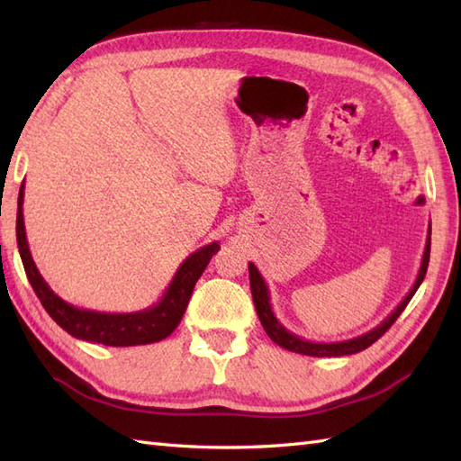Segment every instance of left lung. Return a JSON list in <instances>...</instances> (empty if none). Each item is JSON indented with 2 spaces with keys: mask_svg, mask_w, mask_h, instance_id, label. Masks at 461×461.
I'll list each match as a JSON object with an SVG mask.
<instances>
[{
  "mask_svg": "<svg viewBox=\"0 0 461 461\" xmlns=\"http://www.w3.org/2000/svg\"><path fill=\"white\" fill-rule=\"evenodd\" d=\"M429 236H432V225L428 228V238H426V248H424V256H422V266H420L418 277L414 281L412 289L408 291V295L398 303V307L390 312V315L380 322L378 327L372 330L365 332V335L348 339V340H339V342H315V340H305L297 335H293L291 330L281 325L277 321L276 312L271 309V297H269V289L266 285V279L261 277L259 269L249 263V285H251V297H253V305H256L258 317L261 321L263 329H266L267 337L279 345L281 348H287L291 352H299V355H307V357H345V355H355V352H360L368 348L372 342H376L384 332L394 325V321L400 317V312L406 309L410 299L414 297V293L418 287L422 285V281L426 277L428 271V261H429Z\"/></svg>",
  "mask_w": 461,
  "mask_h": 461,
  "instance_id": "obj_1",
  "label": "left lung"
}]
</instances>
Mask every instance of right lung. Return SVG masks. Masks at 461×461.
I'll use <instances>...</instances> for the list:
<instances>
[{
  "mask_svg": "<svg viewBox=\"0 0 461 461\" xmlns=\"http://www.w3.org/2000/svg\"><path fill=\"white\" fill-rule=\"evenodd\" d=\"M23 190L25 182L19 188L17 198V248L22 256L27 279L32 283L35 295L59 327L67 330L75 339L86 342H99L104 347H136L150 345L166 339L180 325L184 311L188 307L195 281L200 279L203 269L208 267L213 253H218L220 243L212 241L198 251L190 253L176 271L168 289L164 291L162 299L156 305L136 311V312H99L89 309L73 307L71 303L63 301L57 293L47 285L39 273L32 251L27 246L25 223H23Z\"/></svg>",
  "mask_w": 461,
  "mask_h": 461,
  "instance_id": "obj_1",
  "label": "right lung"
}]
</instances>
